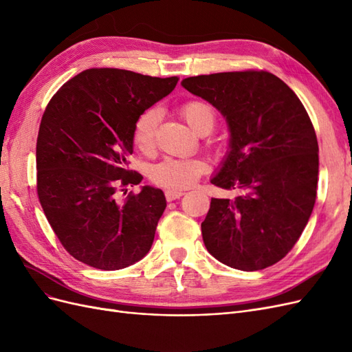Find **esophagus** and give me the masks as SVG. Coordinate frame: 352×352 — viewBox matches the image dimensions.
Returning <instances> with one entry per match:
<instances>
[{
  "label": "esophagus",
  "instance_id": "1",
  "mask_svg": "<svg viewBox=\"0 0 352 352\" xmlns=\"http://www.w3.org/2000/svg\"><path fill=\"white\" fill-rule=\"evenodd\" d=\"M184 194H185L184 190H175V189H168V190H166V199H167V201H175V199H177V198L182 197Z\"/></svg>",
  "mask_w": 352,
  "mask_h": 352
}]
</instances>
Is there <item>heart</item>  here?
I'll use <instances>...</instances> for the list:
<instances>
[{
  "instance_id": "1",
  "label": "heart",
  "mask_w": 352,
  "mask_h": 352,
  "mask_svg": "<svg viewBox=\"0 0 352 352\" xmlns=\"http://www.w3.org/2000/svg\"><path fill=\"white\" fill-rule=\"evenodd\" d=\"M180 113L188 124L201 133H210L216 124V113L211 105L201 100H190L182 104ZM160 120L158 109H148L138 117L133 126V144L142 153H150L155 145V133ZM207 172V164L199 158H164L155 164L150 177L154 184L168 189H184L192 186Z\"/></svg>"
}]
</instances>
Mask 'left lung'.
Wrapping results in <instances>:
<instances>
[{
	"mask_svg": "<svg viewBox=\"0 0 352 352\" xmlns=\"http://www.w3.org/2000/svg\"><path fill=\"white\" fill-rule=\"evenodd\" d=\"M182 87L225 117L230 142L211 184L202 239L229 267L255 272L280 261L300 239L317 195L318 144L295 92L274 74L243 70L186 78Z\"/></svg>",
	"mask_w": 352,
	"mask_h": 352,
	"instance_id": "left-lung-1",
	"label": "left lung"
}]
</instances>
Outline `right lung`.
<instances>
[{"label":"right lung","instance_id":"1","mask_svg":"<svg viewBox=\"0 0 352 352\" xmlns=\"http://www.w3.org/2000/svg\"><path fill=\"white\" fill-rule=\"evenodd\" d=\"M179 78L122 69H88L48 102L36 141V189L66 251L100 270H120L150 251L166 208L162 189L126 186L142 176L127 168L138 117L164 98Z\"/></svg>","mask_w":352,"mask_h":352}]
</instances>
